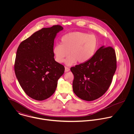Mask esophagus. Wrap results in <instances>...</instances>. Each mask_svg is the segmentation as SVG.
<instances>
[{
  "instance_id": "obj_1",
  "label": "esophagus",
  "mask_w": 134,
  "mask_h": 134,
  "mask_svg": "<svg viewBox=\"0 0 134 134\" xmlns=\"http://www.w3.org/2000/svg\"><path fill=\"white\" fill-rule=\"evenodd\" d=\"M65 72H68V71H69L70 70V69L68 67H65Z\"/></svg>"
}]
</instances>
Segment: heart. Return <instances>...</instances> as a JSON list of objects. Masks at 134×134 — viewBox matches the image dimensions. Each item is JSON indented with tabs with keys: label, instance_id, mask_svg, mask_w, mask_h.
Listing matches in <instances>:
<instances>
[{
	"label": "heart",
	"instance_id": "obj_1",
	"mask_svg": "<svg viewBox=\"0 0 134 134\" xmlns=\"http://www.w3.org/2000/svg\"><path fill=\"white\" fill-rule=\"evenodd\" d=\"M99 46L97 36L81 32L68 33L61 39V44L53 47L52 52L55 60L62 63L65 58L67 66H71L76 62L83 64L88 61L96 52Z\"/></svg>",
	"mask_w": 134,
	"mask_h": 134
}]
</instances>
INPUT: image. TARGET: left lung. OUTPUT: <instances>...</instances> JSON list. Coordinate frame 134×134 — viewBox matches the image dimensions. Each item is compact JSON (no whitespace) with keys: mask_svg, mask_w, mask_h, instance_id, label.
I'll return each instance as SVG.
<instances>
[{"mask_svg":"<svg viewBox=\"0 0 134 134\" xmlns=\"http://www.w3.org/2000/svg\"><path fill=\"white\" fill-rule=\"evenodd\" d=\"M115 51L110 47L99 48L87 62L70 68L74 76L72 88L80 99L96 100L109 88L117 68Z\"/></svg>","mask_w":134,"mask_h":134,"instance_id":"1","label":"left lung"}]
</instances>
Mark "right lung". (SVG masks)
Wrapping results in <instances>:
<instances>
[{
    "label": "right lung",
    "mask_w": 134,
    "mask_h": 134,
    "mask_svg": "<svg viewBox=\"0 0 134 134\" xmlns=\"http://www.w3.org/2000/svg\"><path fill=\"white\" fill-rule=\"evenodd\" d=\"M60 25L43 28L34 33L19 46L14 69L16 78L29 97L37 101L46 100L54 93L65 67L55 61L52 52Z\"/></svg>",
    "instance_id": "right-lung-1"
}]
</instances>
